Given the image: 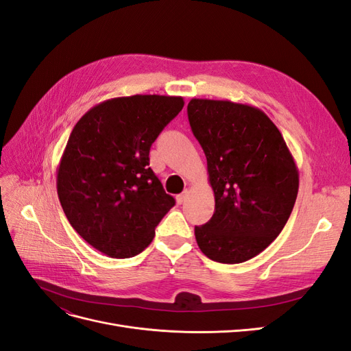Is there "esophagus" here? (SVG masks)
<instances>
[{
    "instance_id": "34e87169",
    "label": "esophagus",
    "mask_w": 351,
    "mask_h": 351,
    "mask_svg": "<svg viewBox=\"0 0 351 351\" xmlns=\"http://www.w3.org/2000/svg\"><path fill=\"white\" fill-rule=\"evenodd\" d=\"M187 196H189V190L186 189V190H184V192H183L182 195H178V196H177V204H178V205H182V204H184V202H186V199H187Z\"/></svg>"
}]
</instances>
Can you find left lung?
Segmentation results:
<instances>
[{
  "label": "left lung",
  "mask_w": 351,
  "mask_h": 351,
  "mask_svg": "<svg viewBox=\"0 0 351 351\" xmlns=\"http://www.w3.org/2000/svg\"><path fill=\"white\" fill-rule=\"evenodd\" d=\"M187 115L215 196L214 215L195 227L197 246L215 262H246L289 221L299 169L277 125L256 107L193 98Z\"/></svg>",
  "instance_id": "8db88e82"
}]
</instances>
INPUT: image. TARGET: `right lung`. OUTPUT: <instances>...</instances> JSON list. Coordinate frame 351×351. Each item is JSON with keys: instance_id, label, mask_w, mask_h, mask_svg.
I'll return each mask as SVG.
<instances>
[{"instance_id": "right-lung-1", "label": "right lung", "mask_w": 351, "mask_h": 351, "mask_svg": "<svg viewBox=\"0 0 351 351\" xmlns=\"http://www.w3.org/2000/svg\"><path fill=\"white\" fill-rule=\"evenodd\" d=\"M183 105L165 95L112 98L73 127L57 168L58 199L79 236L110 258L145 250L176 205L149 167V151Z\"/></svg>"}]
</instances>
